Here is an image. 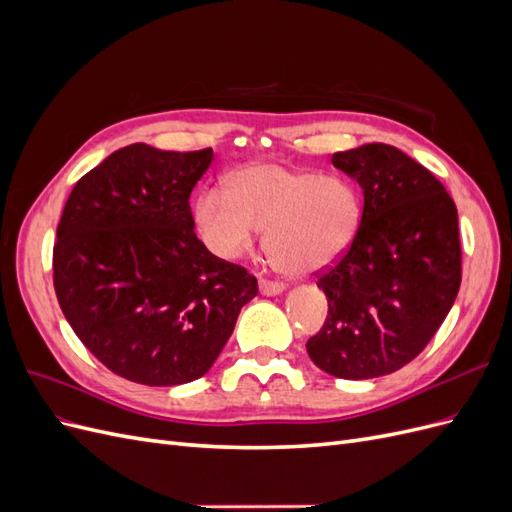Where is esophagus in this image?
I'll list each match as a JSON object with an SVG mask.
<instances>
[{
    "instance_id": "1",
    "label": "esophagus",
    "mask_w": 512,
    "mask_h": 512,
    "mask_svg": "<svg viewBox=\"0 0 512 512\" xmlns=\"http://www.w3.org/2000/svg\"><path fill=\"white\" fill-rule=\"evenodd\" d=\"M284 284L282 282H271V280H260V292L265 294V297H275V294L284 292Z\"/></svg>"
}]
</instances>
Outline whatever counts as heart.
<instances>
[{
    "label": "heart",
    "instance_id": "obj_1",
    "mask_svg": "<svg viewBox=\"0 0 512 512\" xmlns=\"http://www.w3.org/2000/svg\"><path fill=\"white\" fill-rule=\"evenodd\" d=\"M200 237L220 258H237L265 228L273 262L292 275H312L346 254L363 220V200L344 177L258 162L239 168L226 190L196 198Z\"/></svg>",
    "mask_w": 512,
    "mask_h": 512
}]
</instances>
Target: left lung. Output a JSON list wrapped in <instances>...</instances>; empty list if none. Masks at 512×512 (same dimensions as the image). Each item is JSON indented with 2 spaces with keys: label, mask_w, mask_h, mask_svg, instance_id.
Here are the masks:
<instances>
[{
  "label": "left lung",
  "mask_w": 512,
  "mask_h": 512,
  "mask_svg": "<svg viewBox=\"0 0 512 512\" xmlns=\"http://www.w3.org/2000/svg\"><path fill=\"white\" fill-rule=\"evenodd\" d=\"M363 188V220L346 254L316 273L329 301L307 354L346 380L393 374L423 352L461 284L457 207L404 151L371 143L333 153Z\"/></svg>",
  "instance_id": "1"
}]
</instances>
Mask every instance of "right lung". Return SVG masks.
<instances>
[{
  "label": "right lung",
  "instance_id": "add662e5",
  "mask_svg": "<svg viewBox=\"0 0 512 512\" xmlns=\"http://www.w3.org/2000/svg\"><path fill=\"white\" fill-rule=\"evenodd\" d=\"M213 149L134 143L76 181L57 226L53 284L76 337L147 386L205 376L258 294L247 269L196 237L190 194Z\"/></svg>",
  "mask_w": 512,
  "mask_h": 512
}]
</instances>
